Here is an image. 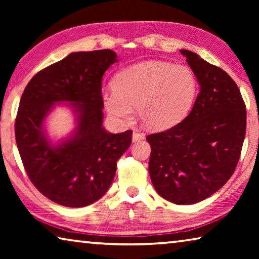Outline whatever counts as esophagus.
<instances>
[{
    "label": "esophagus",
    "instance_id": "34e87169",
    "mask_svg": "<svg viewBox=\"0 0 259 259\" xmlns=\"http://www.w3.org/2000/svg\"><path fill=\"white\" fill-rule=\"evenodd\" d=\"M145 139V135L142 134V133H137V131H135L133 134V142H140V140Z\"/></svg>",
    "mask_w": 259,
    "mask_h": 259
}]
</instances>
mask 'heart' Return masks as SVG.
I'll use <instances>...</instances> for the list:
<instances>
[{
  "instance_id": "heart-1",
  "label": "heart",
  "mask_w": 259,
  "mask_h": 259,
  "mask_svg": "<svg viewBox=\"0 0 259 259\" xmlns=\"http://www.w3.org/2000/svg\"><path fill=\"white\" fill-rule=\"evenodd\" d=\"M195 73L186 65L144 61L117 74L114 87L103 91L106 111L121 121L131 120L135 108L147 128L168 129L191 112L198 96Z\"/></svg>"
}]
</instances>
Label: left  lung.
Returning <instances> with one entry per match:
<instances>
[{
  "instance_id": "obj_1",
  "label": "left lung",
  "mask_w": 259,
  "mask_h": 259,
  "mask_svg": "<svg viewBox=\"0 0 259 259\" xmlns=\"http://www.w3.org/2000/svg\"><path fill=\"white\" fill-rule=\"evenodd\" d=\"M198 77L200 91L190 114L172 128L147 136L150 176L162 198L193 204L225 185L240 159L247 126L236 83L222 68L181 50Z\"/></svg>"
}]
</instances>
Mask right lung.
<instances>
[{
	"label": "right lung",
	"instance_id": "right-lung-1",
	"mask_svg": "<svg viewBox=\"0 0 259 259\" xmlns=\"http://www.w3.org/2000/svg\"><path fill=\"white\" fill-rule=\"evenodd\" d=\"M109 49L73 52L35 74L17 113V147L30 182L54 202L85 207L107 192L116 162L128 150L133 131L107 133L103 126L102 80L116 63ZM71 102L77 115L72 135L55 146L44 121L56 102Z\"/></svg>",
	"mask_w": 259,
	"mask_h": 259
}]
</instances>
